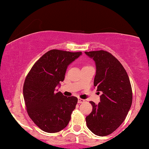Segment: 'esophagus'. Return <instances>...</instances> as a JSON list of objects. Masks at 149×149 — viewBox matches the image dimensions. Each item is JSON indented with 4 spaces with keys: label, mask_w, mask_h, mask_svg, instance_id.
Masks as SVG:
<instances>
[{
    "label": "esophagus",
    "mask_w": 149,
    "mask_h": 149,
    "mask_svg": "<svg viewBox=\"0 0 149 149\" xmlns=\"http://www.w3.org/2000/svg\"><path fill=\"white\" fill-rule=\"evenodd\" d=\"M85 102V100H83V99H81V98H79L78 99V102L79 103H83Z\"/></svg>",
    "instance_id": "1"
}]
</instances>
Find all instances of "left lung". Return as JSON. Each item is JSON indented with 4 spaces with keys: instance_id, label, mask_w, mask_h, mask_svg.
Listing matches in <instances>:
<instances>
[{
    "instance_id": "obj_1",
    "label": "left lung",
    "mask_w": 149,
    "mask_h": 149,
    "mask_svg": "<svg viewBox=\"0 0 149 149\" xmlns=\"http://www.w3.org/2000/svg\"><path fill=\"white\" fill-rule=\"evenodd\" d=\"M96 65L93 85L102 91L100 102L92 101V111L85 118L87 127L95 135L115 132L125 119L132 103V89L127 73L119 60L107 51L85 52Z\"/></svg>"
}]
</instances>
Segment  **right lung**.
Listing matches in <instances>:
<instances>
[{"label": "right lung", "mask_w": 149, "mask_h": 149, "mask_svg": "<svg viewBox=\"0 0 149 149\" xmlns=\"http://www.w3.org/2000/svg\"><path fill=\"white\" fill-rule=\"evenodd\" d=\"M81 54L52 49L42 55L28 73L23 87L26 111L42 131L58 132L70 121L78 98L64 96L55 90L60 81L64 80L68 65Z\"/></svg>", "instance_id": "1"}]
</instances>
